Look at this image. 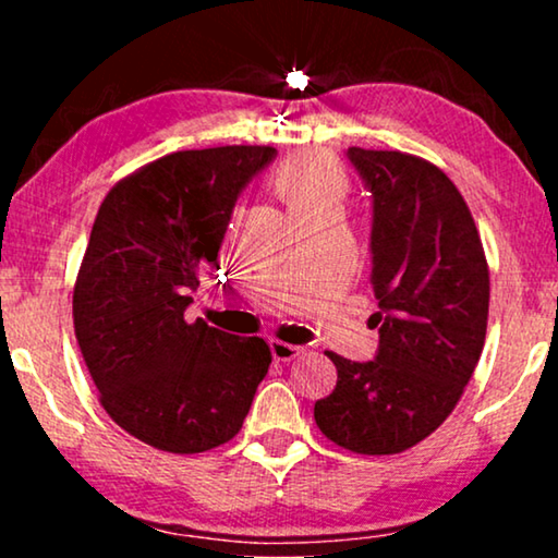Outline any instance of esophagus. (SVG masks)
I'll list each match as a JSON object with an SVG mask.
<instances>
[{"instance_id": "esophagus-1", "label": "esophagus", "mask_w": 558, "mask_h": 558, "mask_svg": "<svg viewBox=\"0 0 558 558\" xmlns=\"http://www.w3.org/2000/svg\"><path fill=\"white\" fill-rule=\"evenodd\" d=\"M270 354L278 359V362H290V359H295L300 354V347L298 344H288V342H280V339H270Z\"/></svg>"}]
</instances>
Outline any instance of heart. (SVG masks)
Returning a JSON list of instances; mask_svg holds the SVG:
<instances>
[{"mask_svg": "<svg viewBox=\"0 0 558 558\" xmlns=\"http://www.w3.org/2000/svg\"><path fill=\"white\" fill-rule=\"evenodd\" d=\"M276 192L290 214L342 209L347 182L342 169L319 153H300L278 169Z\"/></svg>", "mask_w": 558, "mask_h": 558, "instance_id": "1", "label": "heart"}]
</instances>
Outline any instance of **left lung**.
<instances>
[{"mask_svg":"<svg viewBox=\"0 0 558 558\" xmlns=\"http://www.w3.org/2000/svg\"><path fill=\"white\" fill-rule=\"evenodd\" d=\"M372 202V362L327 352L337 386L315 403L329 440L391 456L428 438L460 401L483 354L489 272L456 184L426 159L349 147Z\"/></svg>","mask_w":558,"mask_h":558,"instance_id":"1","label":"left lung"}]
</instances>
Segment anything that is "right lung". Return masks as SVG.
I'll use <instances>...</instances> for the list:
<instances>
[{
  "label": "right lung",
  "mask_w": 558,
  "mask_h": 558,
  "mask_svg": "<svg viewBox=\"0 0 558 558\" xmlns=\"http://www.w3.org/2000/svg\"><path fill=\"white\" fill-rule=\"evenodd\" d=\"M278 149H184L137 169L102 199L73 290L75 339L120 428L167 452L231 440L268 374L270 349L186 323L219 266L233 206Z\"/></svg>",
  "instance_id": "right-lung-1"
}]
</instances>
